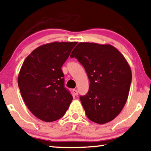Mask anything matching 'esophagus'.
I'll return each instance as SVG.
<instances>
[{
	"instance_id": "34e87169",
	"label": "esophagus",
	"mask_w": 151,
	"mask_h": 151,
	"mask_svg": "<svg viewBox=\"0 0 151 151\" xmlns=\"http://www.w3.org/2000/svg\"><path fill=\"white\" fill-rule=\"evenodd\" d=\"M73 95H78V91L76 90V89H73Z\"/></svg>"
}]
</instances>
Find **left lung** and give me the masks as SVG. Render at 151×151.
Segmentation results:
<instances>
[{"mask_svg":"<svg viewBox=\"0 0 151 151\" xmlns=\"http://www.w3.org/2000/svg\"><path fill=\"white\" fill-rule=\"evenodd\" d=\"M71 58L83 65L90 80L86 95L80 101L87 117L98 124L116 117L127 100L132 75L121 52L111 45L79 43Z\"/></svg>","mask_w":151,"mask_h":151,"instance_id":"left-lung-1","label":"left lung"}]
</instances>
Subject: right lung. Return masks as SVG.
Wrapping results in <instances>:
<instances>
[{
    "instance_id": "right-lung-1",
    "label": "right lung",
    "mask_w": 151,
    "mask_h": 151,
    "mask_svg": "<svg viewBox=\"0 0 151 151\" xmlns=\"http://www.w3.org/2000/svg\"><path fill=\"white\" fill-rule=\"evenodd\" d=\"M77 42L41 45L24 61L18 86L25 104L39 119L52 122L68 110L73 97L65 87L62 67Z\"/></svg>"
}]
</instances>
